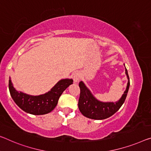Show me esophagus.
<instances>
[{
	"instance_id": "esophagus-1",
	"label": "esophagus",
	"mask_w": 151,
	"mask_h": 151,
	"mask_svg": "<svg viewBox=\"0 0 151 151\" xmlns=\"http://www.w3.org/2000/svg\"><path fill=\"white\" fill-rule=\"evenodd\" d=\"M73 81L75 82H78L79 80H80V74L79 72H76L73 73Z\"/></svg>"
}]
</instances>
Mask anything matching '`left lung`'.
<instances>
[{
	"mask_svg": "<svg viewBox=\"0 0 151 151\" xmlns=\"http://www.w3.org/2000/svg\"><path fill=\"white\" fill-rule=\"evenodd\" d=\"M126 74L128 79L126 89L119 101L117 102L104 103L97 100L91 93L82 81L79 83L80 95L78 101V107L82 114L92 119H105L112 116L119 109L126 99L129 87V78L126 68Z\"/></svg>",
	"mask_w": 151,
	"mask_h": 151,
	"instance_id": "obj_1",
	"label": "left lung"
}]
</instances>
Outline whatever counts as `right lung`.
Segmentation results:
<instances>
[{"label": "right lung", "instance_id": "obj_1", "mask_svg": "<svg viewBox=\"0 0 151 151\" xmlns=\"http://www.w3.org/2000/svg\"><path fill=\"white\" fill-rule=\"evenodd\" d=\"M72 83V79L61 80L50 91L38 96H32L17 91L11 80L9 81V89L14 102L19 108L29 114L39 115L51 112L57 106L64 90Z\"/></svg>", "mask_w": 151, "mask_h": 151}]
</instances>
